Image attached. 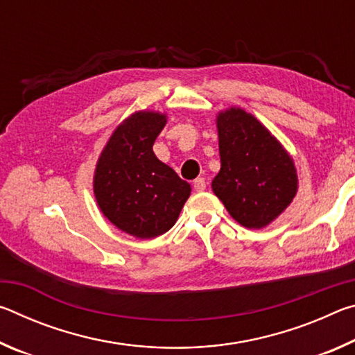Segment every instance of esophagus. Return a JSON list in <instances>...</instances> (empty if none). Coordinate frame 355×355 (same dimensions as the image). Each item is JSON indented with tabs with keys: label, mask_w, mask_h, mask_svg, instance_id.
<instances>
[{
	"label": "esophagus",
	"mask_w": 355,
	"mask_h": 355,
	"mask_svg": "<svg viewBox=\"0 0 355 355\" xmlns=\"http://www.w3.org/2000/svg\"><path fill=\"white\" fill-rule=\"evenodd\" d=\"M205 188H207L205 178H197L196 182H194V189L200 192V191H205Z\"/></svg>",
	"instance_id": "34e87169"
}]
</instances>
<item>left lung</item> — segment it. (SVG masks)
Returning <instances> with one entry per match:
<instances>
[{"label":"left lung","instance_id":"obj_1","mask_svg":"<svg viewBox=\"0 0 355 355\" xmlns=\"http://www.w3.org/2000/svg\"><path fill=\"white\" fill-rule=\"evenodd\" d=\"M220 171L213 191L248 228H261L290 205L297 191L293 159L279 141L239 107L218 117Z\"/></svg>","mask_w":355,"mask_h":355}]
</instances>
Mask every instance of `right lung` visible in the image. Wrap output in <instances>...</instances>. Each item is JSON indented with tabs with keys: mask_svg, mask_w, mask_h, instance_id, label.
Segmentation results:
<instances>
[{
	"mask_svg": "<svg viewBox=\"0 0 355 355\" xmlns=\"http://www.w3.org/2000/svg\"><path fill=\"white\" fill-rule=\"evenodd\" d=\"M166 125L159 112H136L114 131L94 177L95 199L120 230L148 239L171 230L191 184L156 158L155 139Z\"/></svg>",
	"mask_w": 355,
	"mask_h": 355,
	"instance_id": "obj_1",
	"label": "right lung"
}]
</instances>
